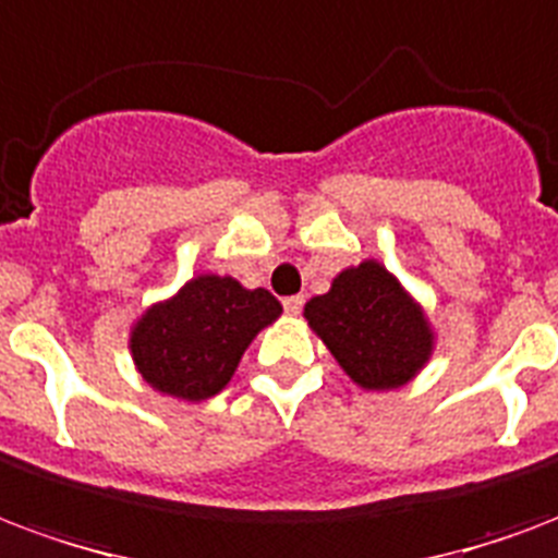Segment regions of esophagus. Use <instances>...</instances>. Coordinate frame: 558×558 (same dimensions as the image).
<instances>
[{"instance_id":"34e87169","label":"esophagus","mask_w":558,"mask_h":558,"mask_svg":"<svg viewBox=\"0 0 558 558\" xmlns=\"http://www.w3.org/2000/svg\"><path fill=\"white\" fill-rule=\"evenodd\" d=\"M301 307H304V295H290V299H283V311L290 313V316H299Z\"/></svg>"}]
</instances>
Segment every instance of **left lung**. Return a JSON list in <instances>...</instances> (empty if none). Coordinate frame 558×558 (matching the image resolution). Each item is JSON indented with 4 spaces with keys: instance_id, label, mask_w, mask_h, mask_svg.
Instances as JSON below:
<instances>
[{
    "instance_id": "1",
    "label": "left lung",
    "mask_w": 558,
    "mask_h": 558,
    "mask_svg": "<svg viewBox=\"0 0 558 558\" xmlns=\"http://www.w3.org/2000/svg\"><path fill=\"white\" fill-rule=\"evenodd\" d=\"M304 319L363 390L402 387L435 349L423 307L375 259L340 271L331 290L304 304Z\"/></svg>"
}]
</instances>
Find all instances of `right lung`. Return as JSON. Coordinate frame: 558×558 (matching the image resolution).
Wrapping results in <instances>:
<instances>
[{"mask_svg":"<svg viewBox=\"0 0 558 558\" xmlns=\"http://www.w3.org/2000/svg\"><path fill=\"white\" fill-rule=\"evenodd\" d=\"M280 313V301L268 290L197 275L132 325V361L153 390L204 402L225 390L251 340Z\"/></svg>","mask_w":558,"mask_h":558,"instance_id":"right-lung-1","label":"right lung"}]
</instances>
